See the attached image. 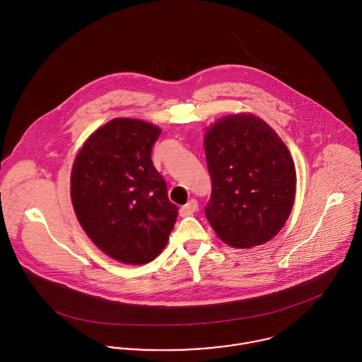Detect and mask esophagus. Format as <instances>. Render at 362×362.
I'll list each match as a JSON object with an SVG mask.
<instances>
[{
  "label": "esophagus",
  "instance_id": "esophagus-1",
  "mask_svg": "<svg viewBox=\"0 0 362 362\" xmlns=\"http://www.w3.org/2000/svg\"><path fill=\"white\" fill-rule=\"evenodd\" d=\"M198 210V202H197V199H191L187 205H184V206L180 209V214L181 216H191L192 213H195Z\"/></svg>",
  "mask_w": 362,
  "mask_h": 362
}]
</instances>
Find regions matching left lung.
<instances>
[{
    "label": "left lung",
    "instance_id": "obj_1",
    "mask_svg": "<svg viewBox=\"0 0 362 362\" xmlns=\"http://www.w3.org/2000/svg\"><path fill=\"white\" fill-rule=\"evenodd\" d=\"M211 195L205 207L218 238L235 248L270 241L296 197V167L279 135L254 114L218 119L205 135Z\"/></svg>",
    "mask_w": 362,
    "mask_h": 362
}]
</instances>
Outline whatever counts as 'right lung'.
<instances>
[{
    "instance_id": "obj_1",
    "label": "right lung",
    "mask_w": 362,
    "mask_h": 362,
    "mask_svg": "<svg viewBox=\"0 0 362 362\" xmlns=\"http://www.w3.org/2000/svg\"><path fill=\"white\" fill-rule=\"evenodd\" d=\"M160 128L115 118L99 128L75 157L71 198L89 238L105 255L148 263L164 250L178 207L152 163Z\"/></svg>"
}]
</instances>
